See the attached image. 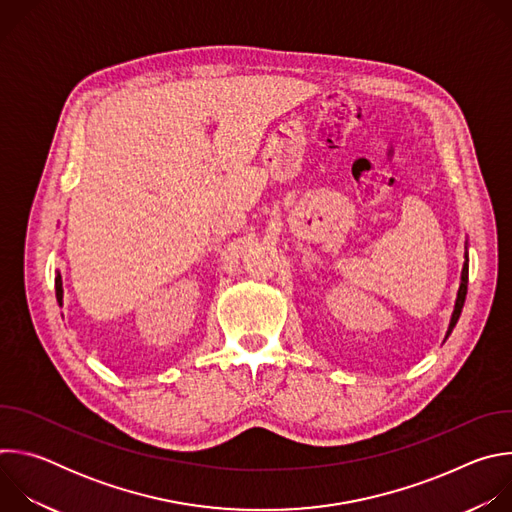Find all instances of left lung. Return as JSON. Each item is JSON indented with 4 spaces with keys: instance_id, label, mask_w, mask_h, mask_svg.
<instances>
[{
    "instance_id": "obj_1",
    "label": "left lung",
    "mask_w": 512,
    "mask_h": 512,
    "mask_svg": "<svg viewBox=\"0 0 512 512\" xmlns=\"http://www.w3.org/2000/svg\"><path fill=\"white\" fill-rule=\"evenodd\" d=\"M466 294H468V253H466V261H464V267H462V283H460V289H458V298H456V306H454V314H452V320H450V328H448L446 338L452 334L454 326L458 324V318H460L462 308H464V302H466Z\"/></svg>"
}]
</instances>
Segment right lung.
<instances>
[{"instance_id":"add662e5","label":"right lung","mask_w":512,"mask_h":512,"mask_svg":"<svg viewBox=\"0 0 512 512\" xmlns=\"http://www.w3.org/2000/svg\"><path fill=\"white\" fill-rule=\"evenodd\" d=\"M54 287H56V300L62 302V279H60V273L54 279Z\"/></svg>"}]
</instances>
